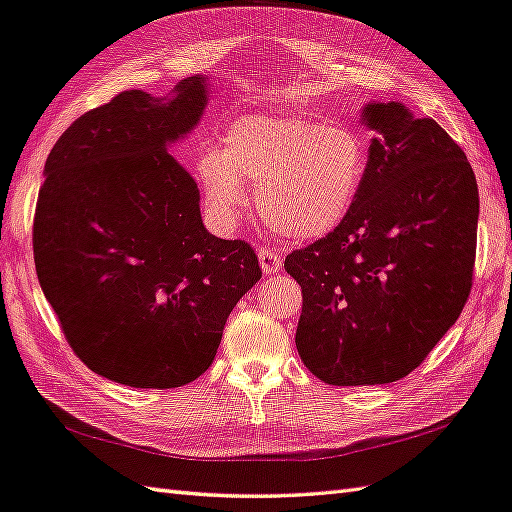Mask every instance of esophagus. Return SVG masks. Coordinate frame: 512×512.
Instances as JSON below:
<instances>
[{
  "label": "esophagus",
  "instance_id": "34e87169",
  "mask_svg": "<svg viewBox=\"0 0 512 512\" xmlns=\"http://www.w3.org/2000/svg\"><path fill=\"white\" fill-rule=\"evenodd\" d=\"M258 260H260V267H263L265 273H276L282 269V256L278 249L271 245L258 247Z\"/></svg>",
  "mask_w": 512,
  "mask_h": 512
}]
</instances>
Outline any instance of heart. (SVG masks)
Wrapping results in <instances>:
<instances>
[{
	"instance_id": "obj_1",
	"label": "heart",
	"mask_w": 512,
	"mask_h": 512,
	"mask_svg": "<svg viewBox=\"0 0 512 512\" xmlns=\"http://www.w3.org/2000/svg\"><path fill=\"white\" fill-rule=\"evenodd\" d=\"M369 171L365 136L319 119L234 121L199 162L213 213L232 221L258 191L267 226L295 241L330 234L352 213Z\"/></svg>"
}]
</instances>
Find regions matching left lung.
<instances>
[{
    "mask_svg": "<svg viewBox=\"0 0 512 512\" xmlns=\"http://www.w3.org/2000/svg\"><path fill=\"white\" fill-rule=\"evenodd\" d=\"M363 119L378 139L352 213L284 260L304 297L297 352L334 386L415 371L467 304L476 265L478 182L460 145L397 102Z\"/></svg>",
    "mask_w": 512,
    "mask_h": 512,
    "instance_id": "1",
    "label": "left lung"
}]
</instances>
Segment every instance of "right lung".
Listing matches in <instances>:
<instances>
[{
  "label": "right lung",
  "instance_id": "obj_1",
  "mask_svg": "<svg viewBox=\"0 0 512 512\" xmlns=\"http://www.w3.org/2000/svg\"><path fill=\"white\" fill-rule=\"evenodd\" d=\"M204 106L199 76L171 99L123 91L73 121L45 160L32 226L41 289L73 354L136 389L202 376L263 276L252 245L204 228L197 184L167 152Z\"/></svg>",
  "mask_w": 512,
  "mask_h": 512
}]
</instances>
